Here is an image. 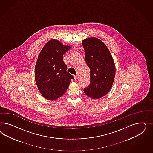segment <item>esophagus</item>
I'll return each mask as SVG.
<instances>
[{"mask_svg":"<svg viewBox=\"0 0 153 153\" xmlns=\"http://www.w3.org/2000/svg\"><path fill=\"white\" fill-rule=\"evenodd\" d=\"M74 78L75 80H76L77 79H78V76H77V75H74Z\"/></svg>","mask_w":153,"mask_h":153,"instance_id":"esophagus-1","label":"esophagus"}]
</instances>
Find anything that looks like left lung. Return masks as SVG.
<instances>
[{"mask_svg":"<svg viewBox=\"0 0 153 153\" xmlns=\"http://www.w3.org/2000/svg\"><path fill=\"white\" fill-rule=\"evenodd\" d=\"M86 64L90 69V84L84 93L93 99H99L111 90L116 74L111 54L105 44L96 37L82 42Z\"/></svg>","mask_w":153,"mask_h":153,"instance_id":"obj_1","label":"left lung"}]
</instances>
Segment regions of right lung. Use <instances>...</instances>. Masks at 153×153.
Returning a JSON list of instances; mask_svg holds the SVG:
<instances>
[{
	"mask_svg": "<svg viewBox=\"0 0 153 153\" xmlns=\"http://www.w3.org/2000/svg\"><path fill=\"white\" fill-rule=\"evenodd\" d=\"M70 48L53 39L46 43L39 55L35 69V81L39 91L48 100L61 97L74 79L67 71L63 60V54Z\"/></svg>",
	"mask_w": 153,
	"mask_h": 153,
	"instance_id": "add662e5",
	"label": "right lung"
}]
</instances>
